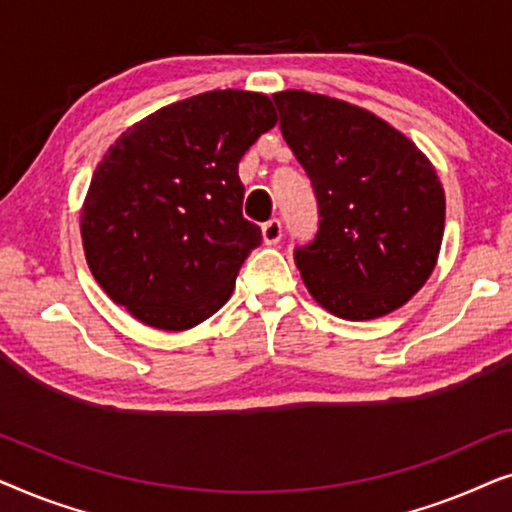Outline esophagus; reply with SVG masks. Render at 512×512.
Segmentation results:
<instances>
[{"instance_id":"esophagus-1","label":"esophagus","mask_w":512,"mask_h":512,"mask_svg":"<svg viewBox=\"0 0 512 512\" xmlns=\"http://www.w3.org/2000/svg\"><path fill=\"white\" fill-rule=\"evenodd\" d=\"M282 240V221L279 219H270L268 223H263V242L265 244H279Z\"/></svg>"}]
</instances>
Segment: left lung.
<instances>
[{
    "mask_svg": "<svg viewBox=\"0 0 512 512\" xmlns=\"http://www.w3.org/2000/svg\"><path fill=\"white\" fill-rule=\"evenodd\" d=\"M282 135L312 181L319 228L293 251L312 298L335 317H384L436 268L445 191L429 158L387 121L335 97L272 95Z\"/></svg>",
    "mask_w": 512,
    "mask_h": 512,
    "instance_id": "1",
    "label": "left lung"
}]
</instances>
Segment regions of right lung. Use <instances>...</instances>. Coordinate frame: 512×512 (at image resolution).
Here are the masks:
<instances>
[{"label":"right lung","mask_w":512,"mask_h":512,"mask_svg":"<svg viewBox=\"0 0 512 512\" xmlns=\"http://www.w3.org/2000/svg\"><path fill=\"white\" fill-rule=\"evenodd\" d=\"M275 123L268 95L209 90L109 146L83 202L81 237L116 305L163 331H186L226 305L261 244V228L242 216L237 165Z\"/></svg>","instance_id":"add662e5"}]
</instances>
